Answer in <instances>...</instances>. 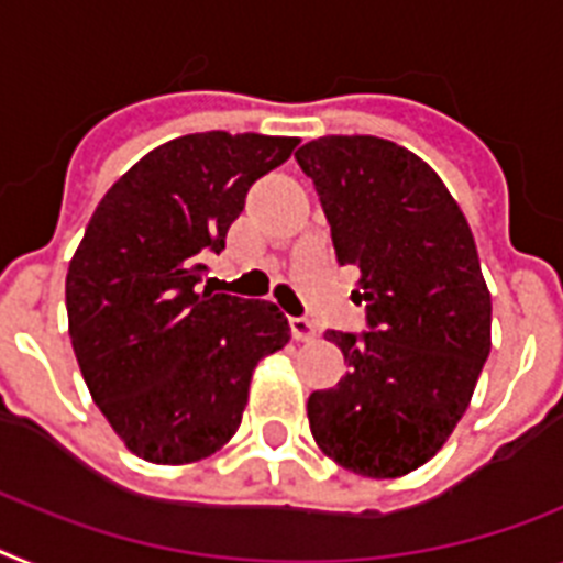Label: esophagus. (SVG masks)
Wrapping results in <instances>:
<instances>
[{
  "label": "esophagus",
  "instance_id": "obj_1",
  "mask_svg": "<svg viewBox=\"0 0 563 563\" xmlns=\"http://www.w3.org/2000/svg\"><path fill=\"white\" fill-rule=\"evenodd\" d=\"M291 334H295L297 343H311V340L318 338V329H314V323L306 318H291Z\"/></svg>",
  "mask_w": 563,
  "mask_h": 563
}]
</instances>
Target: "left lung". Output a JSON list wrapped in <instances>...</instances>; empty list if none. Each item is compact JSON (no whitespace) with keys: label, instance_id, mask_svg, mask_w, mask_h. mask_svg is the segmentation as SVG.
Returning <instances> with one entry per match:
<instances>
[{"label":"left lung","instance_id":"left-lung-1","mask_svg":"<svg viewBox=\"0 0 563 563\" xmlns=\"http://www.w3.org/2000/svg\"><path fill=\"white\" fill-rule=\"evenodd\" d=\"M332 225L340 266L361 268L366 332H325L346 357L311 391L325 455L398 478L441 450L489 357L493 300L464 211L412 151L380 136H320L295 154Z\"/></svg>","mask_w":563,"mask_h":563}]
</instances>
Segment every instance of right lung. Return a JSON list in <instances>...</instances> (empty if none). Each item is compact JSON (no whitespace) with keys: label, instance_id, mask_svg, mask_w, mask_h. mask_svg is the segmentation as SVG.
<instances>
[{"label":"right lung","instance_id":"right-lung-1","mask_svg":"<svg viewBox=\"0 0 563 563\" xmlns=\"http://www.w3.org/2000/svg\"><path fill=\"white\" fill-rule=\"evenodd\" d=\"M295 145L225 131L159 145L108 188L70 260L65 306L85 384L151 464H191L229 443L254 366L289 343L277 306L200 283L249 188Z\"/></svg>","mask_w":563,"mask_h":563}]
</instances>
